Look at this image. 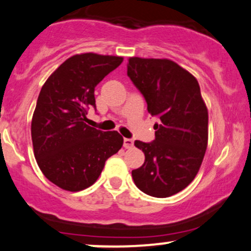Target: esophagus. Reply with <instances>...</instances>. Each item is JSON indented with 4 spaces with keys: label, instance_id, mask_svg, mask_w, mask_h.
<instances>
[{
    "label": "esophagus",
    "instance_id": "esophagus-1",
    "mask_svg": "<svg viewBox=\"0 0 251 251\" xmlns=\"http://www.w3.org/2000/svg\"><path fill=\"white\" fill-rule=\"evenodd\" d=\"M133 140L132 139H130V138H125L124 139V148L125 149H131V148H133Z\"/></svg>",
    "mask_w": 251,
    "mask_h": 251
}]
</instances>
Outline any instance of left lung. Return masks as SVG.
Wrapping results in <instances>:
<instances>
[{"mask_svg": "<svg viewBox=\"0 0 251 251\" xmlns=\"http://www.w3.org/2000/svg\"><path fill=\"white\" fill-rule=\"evenodd\" d=\"M127 75L144 95L149 113L159 119L153 142H134L145 162L132 170V177L145 194L172 197L194 180L207 149L208 111L199 83L167 58L130 57Z\"/></svg>", "mask_w": 251, "mask_h": 251, "instance_id": "1", "label": "left lung"}]
</instances>
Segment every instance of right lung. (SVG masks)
<instances>
[{"mask_svg":"<svg viewBox=\"0 0 251 251\" xmlns=\"http://www.w3.org/2000/svg\"><path fill=\"white\" fill-rule=\"evenodd\" d=\"M119 56L79 53L50 75L38 96L31 133L34 157L48 180L69 192L95 183L107 158L123 147L117 131L88 126L95 87L123 63Z\"/></svg>","mask_w":251,"mask_h":251,"instance_id":"obj_1","label":"right lung"}]
</instances>
